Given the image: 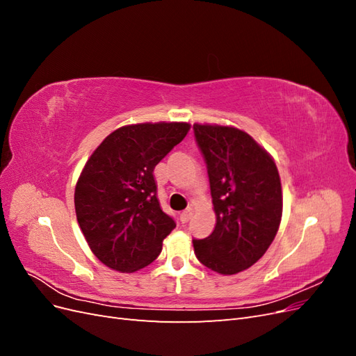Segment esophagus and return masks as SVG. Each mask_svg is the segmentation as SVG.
Masks as SVG:
<instances>
[{"label":"esophagus","mask_w":356,"mask_h":356,"mask_svg":"<svg viewBox=\"0 0 356 356\" xmlns=\"http://www.w3.org/2000/svg\"><path fill=\"white\" fill-rule=\"evenodd\" d=\"M191 215H193V209H191V208H188V209L184 211V212H181V213H179L181 222H187V221L191 218Z\"/></svg>","instance_id":"obj_1"}]
</instances>
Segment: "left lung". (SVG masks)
I'll list each match as a JSON object with an SVG mask.
<instances>
[{
  "label": "left lung",
  "mask_w": 356,
  "mask_h": 356,
  "mask_svg": "<svg viewBox=\"0 0 356 356\" xmlns=\"http://www.w3.org/2000/svg\"><path fill=\"white\" fill-rule=\"evenodd\" d=\"M208 165L215 227L193 241L197 260L220 275L255 264L272 245L282 220L281 177L264 147L242 129L195 123Z\"/></svg>",
  "instance_id": "1"
}]
</instances>
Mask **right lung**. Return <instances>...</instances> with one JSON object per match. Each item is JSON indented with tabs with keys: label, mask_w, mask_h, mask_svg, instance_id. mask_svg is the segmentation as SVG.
<instances>
[{
	"label": "right lung",
	"mask_w": 356,
	"mask_h": 356,
	"mask_svg": "<svg viewBox=\"0 0 356 356\" xmlns=\"http://www.w3.org/2000/svg\"><path fill=\"white\" fill-rule=\"evenodd\" d=\"M190 127L187 122L126 124L86 161L74 191L75 215L90 251L106 267L141 270L175 229L156 197L153 170Z\"/></svg>",
	"instance_id": "right-lung-1"
}]
</instances>
